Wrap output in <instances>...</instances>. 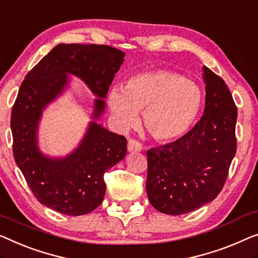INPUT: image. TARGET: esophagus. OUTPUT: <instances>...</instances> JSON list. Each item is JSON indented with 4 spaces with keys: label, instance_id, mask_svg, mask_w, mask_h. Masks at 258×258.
Returning <instances> with one entry per match:
<instances>
[{
    "label": "esophagus",
    "instance_id": "34e87169",
    "mask_svg": "<svg viewBox=\"0 0 258 258\" xmlns=\"http://www.w3.org/2000/svg\"><path fill=\"white\" fill-rule=\"evenodd\" d=\"M142 150V144L135 140L128 141V151L129 152H140Z\"/></svg>",
    "mask_w": 258,
    "mask_h": 258
}]
</instances>
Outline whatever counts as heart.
<instances>
[{
  "label": "heart",
  "instance_id": "1",
  "mask_svg": "<svg viewBox=\"0 0 258 258\" xmlns=\"http://www.w3.org/2000/svg\"><path fill=\"white\" fill-rule=\"evenodd\" d=\"M203 95L192 80L166 70L134 74L124 88L113 87L108 103L118 126L129 129L143 111L145 128L157 141L184 136L199 114Z\"/></svg>",
  "mask_w": 258,
  "mask_h": 258
}]
</instances>
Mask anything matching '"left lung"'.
<instances>
[{
    "instance_id": "left-lung-1",
    "label": "left lung",
    "mask_w": 258,
    "mask_h": 258,
    "mask_svg": "<svg viewBox=\"0 0 258 258\" xmlns=\"http://www.w3.org/2000/svg\"><path fill=\"white\" fill-rule=\"evenodd\" d=\"M203 72L206 102L200 121L179 140L147 151V194L164 214H186L214 200L236 154L233 96L208 67Z\"/></svg>"
}]
</instances>
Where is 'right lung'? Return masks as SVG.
<instances>
[{"label": "right lung", "instance_id": "add662e5", "mask_svg": "<svg viewBox=\"0 0 258 258\" xmlns=\"http://www.w3.org/2000/svg\"><path fill=\"white\" fill-rule=\"evenodd\" d=\"M108 45L58 44L27 74L11 111L13 151L17 166L40 204L65 215H84L102 203L103 174L126 155L125 137L99 124L108 89L124 60ZM84 81L97 98L80 145L65 157L43 154L38 147L42 111L69 87V76Z\"/></svg>", "mask_w": 258, "mask_h": 258}]
</instances>
